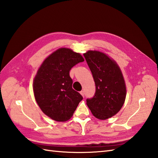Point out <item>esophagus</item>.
I'll return each mask as SVG.
<instances>
[{
    "instance_id": "34e87169",
    "label": "esophagus",
    "mask_w": 158,
    "mask_h": 158,
    "mask_svg": "<svg viewBox=\"0 0 158 158\" xmlns=\"http://www.w3.org/2000/svg\"><path fill=\"white\" fill-rule=\"evenodd\" d=\"M80 94L82 95V97L84 98V96H85V92H84V91H80Z\"/></svg>"
}]
</instances>
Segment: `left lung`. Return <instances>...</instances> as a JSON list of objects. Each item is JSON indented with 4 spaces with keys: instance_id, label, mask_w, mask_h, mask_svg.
<instances>
[{
    "instance_id": "left-lung-1",
    "label": "left lung",
    "mask_w": 158,
    "mask_h": 158,
    "mask_svg": "<svg viewBox=\"0 0 158 158\" xmlns=\"http://www.w3.org/2000/svg\"><path fill=\"white\" fill-rule=\"evenodd\" d=\"M95 84V93L86 99L94 117L107 119L121 110L126 97V87L119 67L104 53L89 50L84 54Z\"/></svg>"
}]
</instances>
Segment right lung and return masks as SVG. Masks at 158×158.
Masks as SVG:
<instances>
[{
  "label": "right lung",
  "instance_id": "1",
  "mask_svg": "<svg viewBox=\"0 0 158 158\" xmlns=\"http://www.w3.org/2000/svg\"><path fill=\"white\" fill-rule=\"evenodd\" d=\"M84 60L79 53L62 48L47 57L39 68L33 81L35 98L41 110L52 119L69 120L83 99L72 89L69 71Z\"/></svg>",
  "mask_w": 158,
  "mask_h": 158
}]
</instances>
